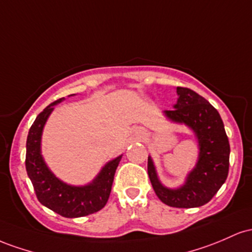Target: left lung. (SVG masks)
Segmentation results:
<instances>
[{"label":"left lung","instance_id":"left-lung-1","mask_svg":"<svg viewBox=\"0 0 252 252\" xmlns=\"http://www.w3.org/2000/svg\"><path fill=\"white\" fill-rule=\"evenodd\" d=\"M174 109L164 111L169 121L187 126L199 146L196 164L177 188H168L160 182L151 156L148 172L155 193L165 205L176 208H194L207 203L225 183L230 165V144L224 123L218 111L194 90L177 87Z\"/></svg>","mask_w":252,"mask_h":252}]
</instances>
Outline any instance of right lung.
<instances>
[{"label": "right lung", "mask_w": 252, "mask_h": 252, "mask_svg": "<svg viewBox=\"0 0 252 252\" xmlns=\"http://www.w3.org/2000/svg\"><path fill=\"white\" fill-rule=\"evenodd\" d=\"M63 98L42 111L31 126L26 143V170L39 202L65 218H80L102 210L108 201L115 170L123 155L109 160L88 185L72 186L59 180L41 155V135L45 124Z\"/></svg>", "instance_id": "right-lung-1"}]
</instances>
